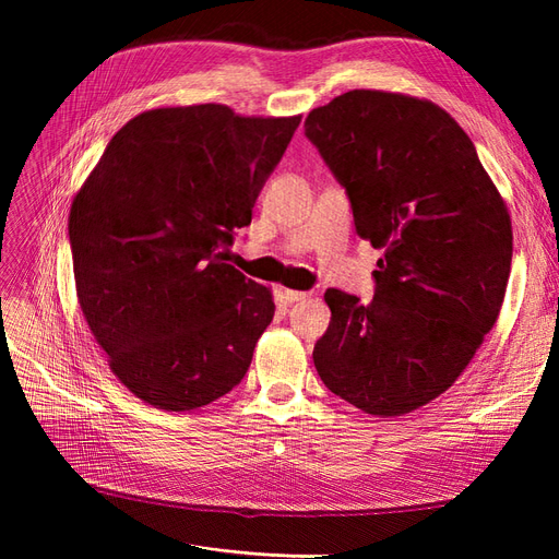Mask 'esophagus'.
<instances>
[{
	"mask_svg": "<svg viewBox=\"0 0 559 559\" xmlns=\"http://www.w3.org/2000/svg\"><path fill=\"white\" fill-rule=\"evenodd\" d=\"M310 294L308 292H292V289H284V298L286 302H298V300H306Z\"/></svg>",
	"mask_w": 559,
	"mask_h": 559,
	"instance_id": "34e87169",
	"label": "esophagus"
}]
</instances>
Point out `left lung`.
Listing matches in <instances>:
<instances>
[{
	"label": "left lung",
	"instance_id": "obj_1",
	"mask_svg": "<svg viewBox=\"0 0 559 559\" xmlns=\"http://www.w3.org/2000/svg\"><path fill=\"white\" fill-rule=\"evenodd\" d=\"M354 226L384 257L376 296L326 289L331 324L312 359L335 396L403 415L443 394L499 317L511 216L454 118L427 99L349 91L306 118Z\"/></svg>",
	"mask_w": 559,
	"mask_h": 559
}]
</instances>
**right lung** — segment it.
Here are the masks:
<instances>
[{
  "label": "right lung",
  "instance_id": "right-lung-1",
  "mask_svg": "<svg viewBox=\"0 0 559 559\" xmlns=\"http://www.w3.org/2000/svg\"><path fill=\"white\" fill-rule=\"evenodd\" d=\"M298 123L224 105L144 111L76 193L81 310L114 376L144 403L193 411L242 382L275 302L226 249Z\"/></svg>",
  "mask_w": 559,
  "mask_h": 559
}]
</instances>
